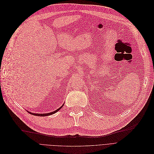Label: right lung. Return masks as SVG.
Returning <instances> with one entry per match:
<instances>
[{"mask_svg": "<svg viewBox=\"0 0 154 154\" xmlns=\"http://www.w3.org/2000/svg\"><path fill=\"white\" fill-rule=\"evenodd\" d=\"M63 105H64V104L60 107V108H59L58 109H57L56 110H55L54 112H51V113H44V114H39V113H31V112H29V113H31L32 115H35V116H49V115H53V114H54V113H56L57 112H58L60 110V109L63 106Z\"/></svg>", "mask_w": 154, "mask_h": 154, "instance_id": "obj_1", "label": "right lung"}]
</instances>
